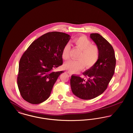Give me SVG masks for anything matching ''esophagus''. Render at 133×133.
I'll use <instances>...</instances> for the list:
<instances>
[{
    "instance_id": "obj_1",
    "label": "esophagus",
    "mask_w": 133,
    "mask_h": 133,
    "mask_svg": "<svg viewBox=\"0 0 133 133\" xmlns=\"http://www.w3.org/2000/svg\"><path fill=\"white\" fill-rule=\"evenodd\" d=\"M67 73L69 74V75L70 76L72 75V73L71 72H70L69 71H67Z\"/></svg>"
}]
</instances>
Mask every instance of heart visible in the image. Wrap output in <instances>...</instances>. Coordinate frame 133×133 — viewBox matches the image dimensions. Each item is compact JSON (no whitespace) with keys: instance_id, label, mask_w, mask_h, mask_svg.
<instances>
[{"instance_id":"b5f03b06","label":"heart","mask_w":133,"mask_h":133,"mask_svg":"<svg viewBox=\"0 0 133 133\" xmlns=\"http://www.w3.org/2000/svg\"><path fill=\"white\" fill-rule=\"evenodd\" d=\"M72 42L81 52L77 56V60H71L64 64V67L71 72H76L82 69L85 65L89 68L95 65L99 56V50L98 46L92 44V42L85 36L74 38ZM71 46L69 43L64 46L62 51V57L67 60L69 58Z\"/></svg>"}]
</instances>
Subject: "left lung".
I'll use <instances>...</instances> for the list:
<instances>
[{
    "label": "left lung",
    "instance_id": "8db88e82",
    "mask_svg": "<svg viewBox=\"0 0 133 133\" xmlns=\"http://www.w3.org/2000/svg\"><path fill=\"white\" fill-rule=\"evenodd\" d=\"M90 38L99 48V59L94 66L83 73L86 79L75 75L70 79L73 93L84 100L95 98L106 90L116 63L114 49L107 40L98 33H91Z\"/></svg>",
    "mask_w": 133,
    "mask_h": 133
}]
</instances>
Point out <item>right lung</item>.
I'll return each mask as SVG.
<instances>
[{"instance_id":"right-lung-1","label":"right lung","mask_w":133,"mask_h":133,"mask_svg":"<svg viewBox=\"0 0 133 133\" xmlns=\"http://www.w3.org/2000/svg\"><path fill=\"white\" fill-rule=\"evenodd\" d=\"M69 35L50 32L34 41L21 57L17 85L26 101L38 104L50 96L53 87L63 71L53 70L63 64L62 51Z\"/></svg>"}]
</instances>
